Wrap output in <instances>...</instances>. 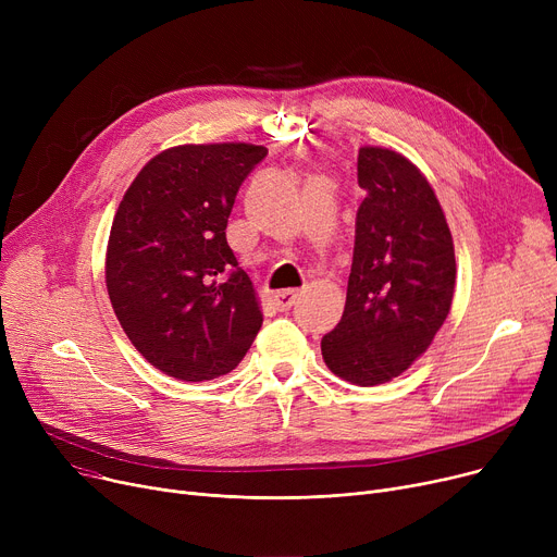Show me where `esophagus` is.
I'll return each mask as SVG.
<instances>
[{
	"label": "esophagus",
	"instance_id": "obj_1",
	"mask_svg": "<svg viewBox=\"0 0 557 557\" xmlns=\"http://www.w3.org/2000/svg\"><path fill=\"white\" fill-rule=\"evenodd\" d=\"M300 298V290L296 288H284V290H277V294H273V305L275 309L280 311H286L296 305V300Z\"/></svg>",
	"mask_w": 557,
	"mask_h": 557
}]
</instances>
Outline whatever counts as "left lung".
<instances>
[{
  "instance_id": "left-lung-1",
  "label": "left lung",
  "mask_w": 557,
  "mask_h": 557,
  "mask_svg": "<svg viewBox=\"0 0 557 557\" xmlns=\"http://www.w3.org/2000/svg\"><path fill=\"white\" fill-rule=\"evenodd\" d=\"M366 198L341 323L320 349L355 386H379L411 368L449 315L456 288L454 239L426 175L406 156L361 146Z\"/></svg>"
}]
</instances>
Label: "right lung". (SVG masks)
<instances>
[{
    "instance_id": "add662e5",
    "label": "right lung",
    "mask_w": 557,
    "mask_h": 557,
    "mask_svg": "<svg viewBox=\"0 0 557 557\" xmlns=\"http://www.w3.org/2000/svg\"><path fill=\"white\" fill-rule=\"evenodd\" d=\"M267 153L246 141L171 146L141 166L116 208L106 250L114 315L137 352L178 382L232 372L263 323L225 227Z\"/></svg>"
}]
</instances>
